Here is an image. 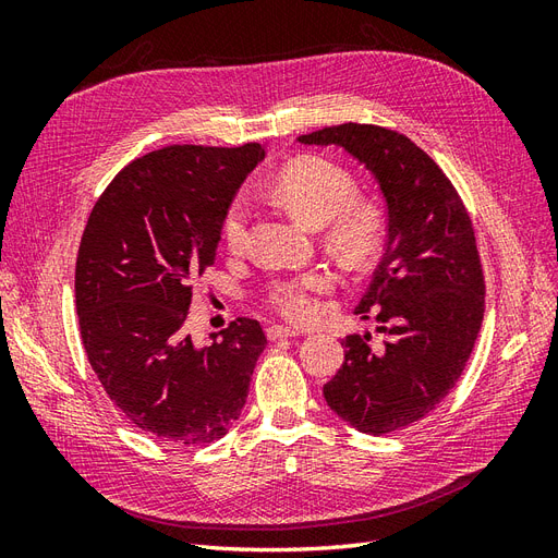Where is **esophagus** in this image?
Returning <instances> with one entry per match:
<instances>
[{"mask_svg": "<svg viewBox=\"0 0 558 558\" xmlns=\"http://www.w3.org/2000/svg\"><path fill=\"white\" fill-rule=\"evenodd\" d=\"M300 330L298 328H289V326H272L267 328V337L269 340H286V337H298Z\"/></svg>", "mask_w": 558, "mask_h": 558, "instance_id": "1", "label": "esophagus"}]
</instances>
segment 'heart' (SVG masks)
Listing matches in <instances>:
<instances>
[{"label": "heart", "instance_id": "1", "mask_svg": "<svg viewBox=\"0 0 558 558\" xmlns=\"http://www.w3.org/2000/svg\"><path fill=\"white\" fill-rule=\"evenodd\" d=\"M353 174L324 156H302L286 165L272 181V195L300 223L326 226L328 244L342 258L359 263L373 253L381 238V211L367 199H359ZM248 232V202L234 197L223 216V240L230 251H242ZM335 289V275L328 269H310L295 277L269 281L267 302L291 320L316 316V298Z\"/></svg>", "mask_w": 558, "mask_h": 558}]
</instances>
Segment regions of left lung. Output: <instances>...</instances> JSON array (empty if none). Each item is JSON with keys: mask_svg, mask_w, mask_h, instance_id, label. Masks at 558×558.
<instances>
[{"mask_svg": "<svg viewBox=\"0 0 558 558\" xmlns=\"http://www.w3.org/2000/svg\"><path fill=\"white\" fill-rule=\"evenodd\" d=\"M342 146L375 174L388 240L356 314L375 316L381 347L349 335L344 363L324 386L328 408L369 435L433 412L459 381L484 318V272L463 199L426 150L404 134L344 123L298 137Z\"/></svg>", "mask_w": 558, "mask_h": 558, "instance_id": "left-lung-1", "label": "left lung"}]
</instances>
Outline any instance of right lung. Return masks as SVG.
<instances>
[{"mask_svg": "<svg viewBox=\"0 0 558 558\" xmlns=\"http://www.w3.org/2000/svg\"><path fill=\"white\" fill-rule=\"evenodd\" d=\"M260 144L167 146L132 160L99 195L76 258L81 340L130 424L177 445H207L240 416L267 337L238 318L193 344V283L214 265L223 216Z\"/></svg>", "mask_w": 558, "mask_h": 558, "instance_id": "obj_1", "label": "right lung"}]
</instances>
